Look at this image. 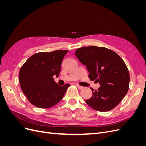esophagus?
Returning a JSON list of instances; mask_svg holds the SVG:
<instances>
[{
	"instance_id": "esophagus-1",
	"label": "esophagus",
	"mask_w": 146,
	"mask_h": 146,
	"mask_svg": "<svg viewBox=\"0 0 146 146\" xmlns=\"http://www.w3.org/2000/svg\"><path fill=\"white\" fill-rule=\"evenodd\" d=\"M76 86L78 88L79 90H82V89H83V86H80V85H78V84H77V85H76Z\"/></svg>"
}]
</instances>
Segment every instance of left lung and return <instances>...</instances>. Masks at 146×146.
<instances>
[{
	"label": "left lung",
	"instance_id": "1",
	"mask_svg": "<svg viewBox=\"0 0 146 146\" xmlns=\"http://www.w3.org/2000/svg\"><path fill=\"white\" fill-rule=\"evenodd\" d=\"M75 55L86 66L91 80L100 84L98 90L91 88L92 96L85 102L99 111L115 108L129 90L130 75L124 61L116 52L103 47H83Z\"/></svg>",
	"mask_w": 146,
	"mask_h": 146
}]
</instances>
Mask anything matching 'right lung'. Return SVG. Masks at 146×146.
<instances>
[{"label": "right lung", "mask_w": 146, "mask_h": 146, "mask_svg": "<svg viewBox=\"0 0 146 146\" xmlns=\"http://www.w3.org/2000/svg\"><path fill=\"white\" fill-rule=\"evenodd\" d=\"M66 50L39 52L31 56L22 66L19 80L21 90L30 102L40 108H48L63 99L69 84L58 85L53 76H59Z\"/></svg>", "instance_id": "obj_1"}]
</instances>
